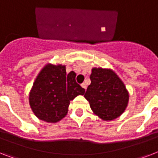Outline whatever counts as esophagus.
Here are the masks:
<instances>
[{
    "label": "esophagus",
    "instance_id": "1",
    "mask_svg": "<svg viewBox=\"0 0 158 158\" xmlns=\"http://www.w3.org/2000/svg\"><path fill=\"white\" fill-rule=\"evenodd\" d=\"M81 87H82V88H83V89H86V88H87V85H86V84H84V83H83V84H81Z\"/></svg>",
    "mask_w": 158,
    "mask_h": 158
}]
</instances>
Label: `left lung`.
<instances>
[{
  "instance_id": "1",
  "label": "left lung",
  "mask_w": 158,
  "mask_h": 158,
  "mask_svg": "<svg viewBox=\"0 0 158 158\" xmlns=\"http://www.w3.org/2000/svg\"><path fill=\"white\" fill-rule=\"evenodd\" d=\"M84 98L94 113L103 120L119 117L127 107L129 93L115 72L109 69L93 68Z\"/></svg>"
}]
</instances>
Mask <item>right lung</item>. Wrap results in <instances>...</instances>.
I'll return each mask as SVG.
<instances>
[{"label": "right lung", "mask_w": 158, "mask_h": 158, "mask_svg": "<svg viewBox=\"0 0 158 158\" xmlns=\"http://www.w3.org/2000/svg\"><path fill=\"white\" fill-rule=\"evenodd\" d=\"M76 74H66L65 66L48 64L43 67L29 93V104L34 115L48 123H56L66 115L69 102L84 95L75 80Z\"/></svg>", "instance_id": "1"}]
</instances>
